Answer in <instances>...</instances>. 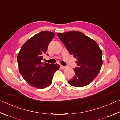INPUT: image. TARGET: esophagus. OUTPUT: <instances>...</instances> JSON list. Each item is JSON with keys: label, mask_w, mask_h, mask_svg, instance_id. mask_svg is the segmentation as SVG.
<instances>
[{"label": "esophagus", "mask_w": 120, "mask_h": 120, "mask_svg": "<svg viewBox=\"0 0 120 120\" xmlns=\"http://www.w3.org/2000/svg\"><path fill=\"white\" fill-rule=\"evenodd\" d=\"M60 67L62 69H66L67 68V67H66V66H62V65H61L60 66Z\"/></svg>", "instance_id": "34e87169"}]
</instances>
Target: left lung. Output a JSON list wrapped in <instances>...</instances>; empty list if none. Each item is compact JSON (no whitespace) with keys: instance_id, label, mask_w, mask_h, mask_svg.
<instances>
[{"instance_id":"8db88e82","label":"left lung","mask_w":120,"mask_h":120,"mask_svg":"<svg viewBox=\"0 0 120 120\" xmlns=\"http://www.w3.org/2000/svg\"><path fill=\"white\" fill-rule=\"evenodd\" d=\"M57 36L69 52L76 58L77 67L75 77L68 83L75 87H83L92 82L102 64V52L98 43L82 32L72 31L58 33Z\"/></svg>"}]
</instances>
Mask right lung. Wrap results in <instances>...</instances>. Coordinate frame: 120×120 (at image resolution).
I'll return each mask as SVG.
<instances>
[{"label":"right lung","mask_w":120,"mask_h":120,"mask_svg":"<svg viewBox=\"0 0 120 120\" xmlns=\"http://www.w3.org/2000/svg\"><path fill=\"white\" fill-rule=\"evenodd\" d=\"M55 34L42 31L35 34L24 43L17 56L19 70L26 81L31 86L44 89L51 84L55 72L59 69L58 64L42 63L49 43Z\"/></svg>","instance_id":"1"}]
</instances>
